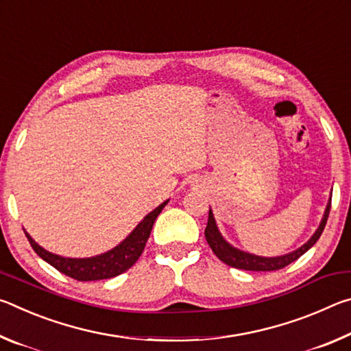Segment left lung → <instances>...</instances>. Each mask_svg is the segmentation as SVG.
Here are the masks:
<instances>
[{
	"label": "left lung",
	"instance_id": "left-lung-1",
	"mask_svg": "<svg viewBox=\"0 0 351 351\" xmlns=\"http://www.w3.org/2000/svg\"><path fill=\"white\" fill-rule=\"evenodd\" d=\"M330 207H331V195H330L328 204L325 207L324 217L320 219L319 228L316 229V232L311 235V239L306 243H304L300 247L294 249V251L283 255H277V257H261V255L241 251V249L230 245V243L221 235V232H219L212 209L209 210V219H207L204 235L213 254H215L219 260L224 261L226 265L232 266V268L245 269V271H277V269L285 268V266H288L289 263H293V261L299 258L300 255H304L311 246L316 245L319 237L324 232L326 219H328Z\"/></svg>",
	"mask_w": 351,
	"mask_h": 351
}]
</instances>
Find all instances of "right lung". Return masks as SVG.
Returning a JSON list of instances; mask_svg holds the SVG:
<instances>
[{"instance_id":"right-lung-1","label":"right lung","mask_w":351,"mask_h":351,"mask_svg":"<svg viewBox=\"0 0 351 351\" xmlns=\"http://www.w3.org/2000/svg\"><path fill=\"white\" fill-rule=\"evenodd\" d=\"M167 203L169 199L164 201L162 204H159L156 209L145 215L144 219H142L132 232H130L127 239L119 243L117 246L104 254L94 255V257H62V255L52 254L49 251H46L45 247H41L26 230L25 234L34 251L38 254V257L43 258L46 263H49L51 266H54V268L57 271H60L62 274L71 278H75V280L79 282L104 280V278H111L122 274V272H125L136 263V260L141 257L142 251H144L148 237H150L154 219L158 218V215L161 213V210Z\"/></svg>"}]
</instances>
